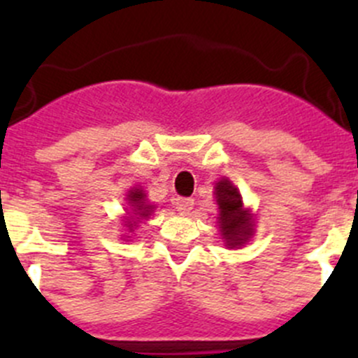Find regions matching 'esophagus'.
Masks as SVG:
<instances>
[{"instance_id":"34e87169","label":"esophagus","mask_w":358,"mask_h":358,"mask_svg":"<svg viewBox=\"0 0 358 358\" xmlns=\"http://www.w3.org/2000/svg\"><path fill=\"white\" fill-rule=\"evenodd\" d=\"M175 208L182 215H189L194 209V199H190V197H178V199H175Z\"/></svg>"}]
</instances>
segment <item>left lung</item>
<instances>
[{"instance_id":"1","label":"left lung","mask_w":358,"mask_h":358,"mask_svg":"<svg viewBox=\"0 0 358 358\" xmlns=\"http://www.w3.org/2000/svg\"><path fill=\"white\" fill-rule=\"evenodd\" d=\"M216 204H218V229L225 246L234 249L241 248L252 237V215L251 209L244 208L243 197L232 182L222 178L215 187Z\"/></svg>"}]
</instances>
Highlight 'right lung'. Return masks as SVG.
<instances>
[{"label":"right lung","instance_id":"right-lung-1","mask_svg":"<svg viewBox=\"0 0 358 358\" xmlns=\"http://www.w3.org/2000/svg\"><path fill=\"white\" fill-rule=\"evenodd\" d=\"M126 201H128L129 209H131V215L126 216L124 225L129 230H133L135 227H138V223L142 220H147L154 213L156 206L149 204L145 196V190H142V187H133L131 190H128L126 194Z\"/></svg>","mask_w":358,"mask_h":358}]
</instances>
